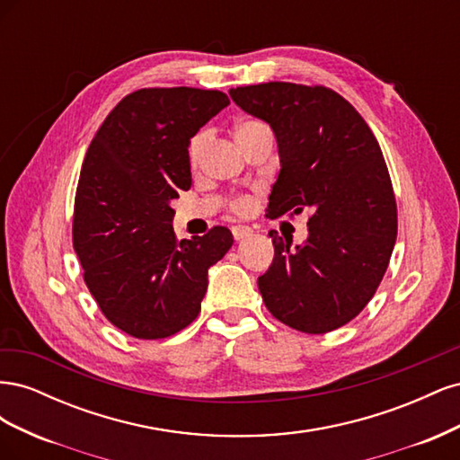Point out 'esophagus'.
Returning a JSON list of instances; mask_svg holds the SVG:
<instances>
[{
    "instance_id": "obj_1",
    "label": "esophagus",
    "mask_w": 460,
    "mask_h": 460,
    "mask_svg": "<svg viewBox=\"0 0 460 460\" xmlns=\"http://www.w3.org/2000/svg\"><path fill=\"white\" fill-rule=\"evenodd\" d=\"M232 234H234V238L235 240H245V238H249V235H253V230L252 228H249V226H234L232 228Z\"/></svg>"
}]
</instances>
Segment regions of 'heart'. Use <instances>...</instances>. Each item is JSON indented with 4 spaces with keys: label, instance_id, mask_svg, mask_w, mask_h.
Returning <instances> with one entry per match:
<instances>
[{
    "label": "heart",
    "instance_id": "obj_1",
    "mask_svg": "<svg viewBox=\"0 0 460 460\" xmlns=\"http://www.w3.org/2000/svg\"><path fill=\"white\" fill-rule=\"evenodd\" d=\"M261 128H264V124H261L259 120H243V122L238 124V127H235V140H242V137L253 134V132H257ZM207 142H208V132L207 130H201V132H198L196 136L191 137L190 147H188V155H190L191 163H198L199 161ZM234 208L238 213H242V215H247V213H252L253 201L249 199V198H240L238 201L234 203Z\"/></svg>",
    "mask_w": 460,
    "mask_h": 460
}]
</instances>
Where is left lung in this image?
Returning a JSON list of instances; mask_svg holds the SVG:
<instances>
[{
    "mask_svg": "<svg viewBox=\"0 0 460 460\" xmlns=\"http://www.w3.org/2000/svg\"><path fill=\"white\" fill-rule=\"evenodd\" d=\"M247 115L269 124L280 174L270 218L311 208L309 235L289 249L276 234L259 291L274 318L305 333L353 320L380 286L397 238V205L382 149L355 107L323 86L289 82L232 88Z\"/></svg>",
    "mask_w": 460,
    "mask_h": 460,
    "instance_id": "8db88e82",
    "label": "left lung"
}]
</instances>
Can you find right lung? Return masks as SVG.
<instances>
[{"mask_svg":"<svg viewBox=\"0 0 460 460\" xmlns=\"http://www.w3.org/2000/svg\"><path fill=\"white\" fill-rule=\"evenodd\" d=\"M226 105L217 90H137L111 111L86 151L75 252L102 313L132 338H169L191 324L208 269L234 243L225 226L178 242L171 207L191 186L190 140Z\"/></svg>","mask_w":460,"mask_h":460,"instance_id":"1","label":"right lung"}]
</instances>
